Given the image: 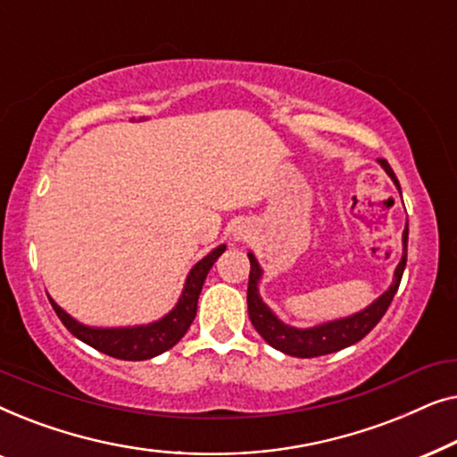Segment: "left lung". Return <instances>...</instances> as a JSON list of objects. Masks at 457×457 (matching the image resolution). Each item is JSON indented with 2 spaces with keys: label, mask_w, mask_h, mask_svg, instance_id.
I'll list each match as a JSON object with an SVG mask.
<instances>
[{
  "label": "left lung",
  "mask_w": 457,
  "mask_h": 457,
  "mask_svg": "<svg viewBox=\"0 0 457 457\" xmlns=\"http://www.w3.org/2000/svg\"><path fill=\"white\" fill-rule=\"evenodd\" d=\"M378 162L399 189V180L395 177V172L391 170V166L386 164L385 160H378ZM399 193H402V189H399ZM247 255H249V264H252V270H249V285H247V312H249V320H252L253 328L258 330L262 339H264L268 345L278 349V352H283L287 355H295V358H316V355L339 352V349H345L349 345H353V343H358L360 339H364V337L377 327L380 318L385 316V312L389 310L393 297H395V293L399 289V283H402L405 262H408V227L403 230L402 262H399L395 268V277H393V283L389 289H386L377 302H372L368 308L358 312V314L318 324V327H312V328L289 327V324L280 322L278 318L272 314V310L262 302L260 291H258L262 268L252 252Z\"/></svg>",
  "instance_id": "obj_1"
}]
</instances>
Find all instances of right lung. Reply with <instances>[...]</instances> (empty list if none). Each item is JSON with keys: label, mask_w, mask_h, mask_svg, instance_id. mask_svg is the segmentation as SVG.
I'll list each match as a JSON object with an SVG mask.
<instances>
[{"label": "right lung", "mask_w": 457, "mask_h": 457, "mask_svg": "<svg viewBox=\"0 0 457 457\" xmlns=\"http://www.w3.org/2000/svg\"><path fill=\"white\" fill-rule=\"evenodd\" d=\"M224 249H227V245H218L216 249H212L204 260H199L197 264L191 268L189 277L185 280V289L180 293L179 303L174 305L164 318H160V320H155L152 324L122 328L85 327V324L74 320L72 316H68L52 297H49V302H52L62 324H64L77 339L87 343V345H91L93 349H97V352L129 361L155 358V355L164 353L170 347L177 345V343L185 337L187 330H189L193 318L197 314V299L199 293H202L204 280L208 277L210 268L214 266V262L224 253Z\"/></svg>", "instance_id": "1"}]
</instances>
